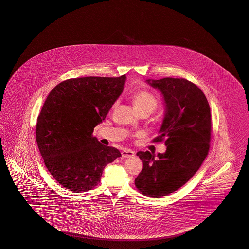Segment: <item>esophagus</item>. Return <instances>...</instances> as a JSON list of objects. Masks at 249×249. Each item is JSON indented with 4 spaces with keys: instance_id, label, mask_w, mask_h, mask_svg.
<instances>
[{
    "instance_id": "1",
    "label": "esophagus",
    "mask_w": 249,
    "mask_h": 249,
    "mask_svg": "<svg viewBox=\"0 0 249 249\" xmlns=\"http://www.w3.org/2000/svg\"><path fill=\"white\" fill-rule=\"evenodd\" d=\"M121 155L123 158H131L135 155V152L131 150H128V149H125L123 151H121Z\"/></svg>"
}]
</instances>
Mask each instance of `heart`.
I'll use <instances>...</instances> for the list:
<instances>
[{
  "instance_id": "heart-1",
  "label": "heart",
  "mask_w": 249,
  "mask_h": 249,
  "mask_svg": "<svg viewBox=\"0 0 249 249\" xmlns=\"http://www.w3.org/2000/svg\"><path fill=\"white\" fill-rule=\"evenodd\" d=\"M132 102L138 112L142 110H149L152 111L157 107V99L149 92L146 91H140L137 92L132 97Z\"/></svg>"
}]
</instances>
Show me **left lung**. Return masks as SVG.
I'll return each instance as SVG.
<instances>
[{"label":"left lung","mask_w":249,"mask_h":249,"mask_svg":"<svg viewBox=\"0 0 249 249\" xmlns=\"http://www.w3.org/2000/svg\"><path fill=\"white\" fill-rule=\"evenodd\" d=\"M146 83L160 93L164 116L159 135L153 142L165 140L166 151L155 154L139 151L143 169L135 185L144 196H168L196 174L208 154L211 139V113L203 91L183 78L147 79Z\"/></svg>","instance_id":"left-lung-1"}]
</instances>
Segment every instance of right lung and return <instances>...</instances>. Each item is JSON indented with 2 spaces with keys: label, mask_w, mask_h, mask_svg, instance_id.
Returning <instances> with one entry per match:
<instances>
[{
  "label": "right lung",
  "mask_w": 249,
  "mask_h": 249,
  "mask_svg": "<svg viewBox=\"0 0 249 249\" xmlns=\"http://www.w3.org/2000/svg\"><path fill=\"white\" fill-rule=\"evenodd\" d=\"M126 79V75L68 79L45 99L36 128L38 148L54 180L73 193L94 188L106 165L121 156L92 133L121 96Z\"/></svg>",
  "instance_id": "right-lung-1"
}]
</instances>
